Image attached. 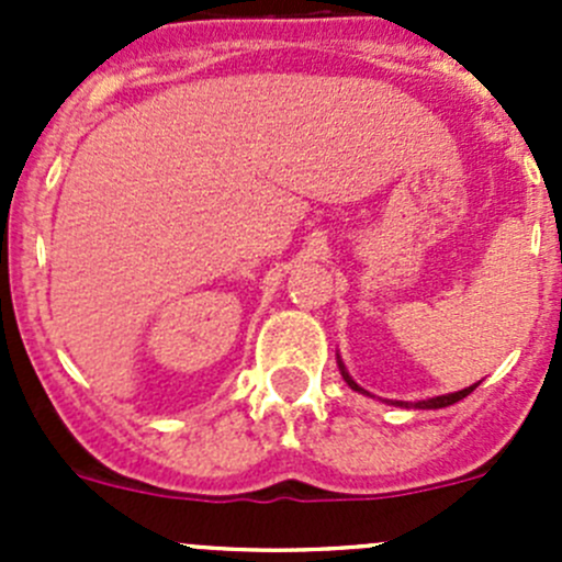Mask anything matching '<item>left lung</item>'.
<instances>
[{
  "label": "left lung",
  "mask_w": 562,
  "mask_h": 562,
  "mask_svg": "<svg viewBox=\"0 0 562 562\" xmlns=\"http://www.w3.org/2000/svg\"><path fill=\"white\" fill-rule=\"evenodd\" d=\"M337 367H339V375L345 378V383H348L350 389L353 391H359V394H367V396H372L370 391H364L359 386V383L353 381V378H350V372H348V367L342 364V359H339V353H337ZM475 386H479V383H473V386H468V389H462V391H454V394H440V396H429V400H418V402H391V405H396V407H418V411H438V407H449V405H454V402H459V400H464V396L470 394V391H473Z\"/></svg>",
  "instance_id": "8db88e82"
}]
</instances>
